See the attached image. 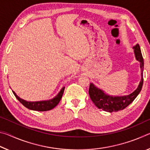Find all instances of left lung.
Here are the masks:
<instances>
[{
	"label": "left lung",
	"instance_id": "left-lung-1",
	"mask_svg": "<svg viewBox=\"0 0 150 150\" xmlns=\"http://www.w3.org/2000/svg\"><path fill=\"white\" fill-rule=\"evenodd\" d=\"M134 53H135L136 59L140 62V68L142 70V79L136 91L128 96H113L105 95L100 89L96 88L93 83H90L88 93L93 103L97 106L98 108L102 110L112 112L118 110H123L127 107L131 103H132L136 97L140 92L143 86L144 78H143V71H144V59L140 50V47L138 44H137L134 47Z\"/></svg>",
	"mask_w": 150,
	"mask_h": 150
}]
</instances>
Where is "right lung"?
<instances>
[{
  "label": "right lung",
  "mask_w": 150,
  "mask_h": 150,
  "mask_svg": "<svg viewBox=\"0 0 150 150\" xmlns=\"http://www.w3.org/2000/svg\"><path fill=\"white\" fill-rule=\"evenodd\" d=\"M64 89L65 87H63L62 90L60 91V92L58 93V95L53 99L47 101H40V102H28V101L24 100L18 97L14 91H12V93H14V96H16L17 99L27 108L37 111H47L52 110V108H54L55 106H56L58 105V103H59L61 98L62 97Z\"/></svg>",
  "instance_id": "right-lung-1"
}]
</instances>
